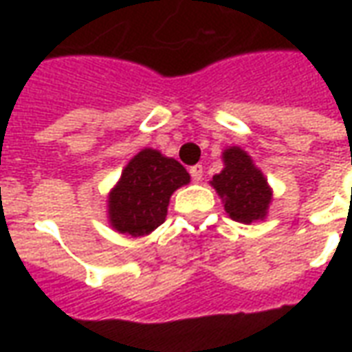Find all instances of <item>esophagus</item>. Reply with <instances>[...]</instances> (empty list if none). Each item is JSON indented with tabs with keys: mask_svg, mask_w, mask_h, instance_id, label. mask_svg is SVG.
Listing matches in <instances>:
<instances>
[{
	"mask_svg": "<svg viewBox=\"0 0 352 352\" xmlns=\"http://www.w3.org/2000/svg\"><path fill=\"white\" fill-rule=\"evenodd\" d=\"M190 175H192V179L196 181V183H199V181L204 179V168H201V166H192Z\"/></svg>",
	"mask_w": 352,
	"mask_h": 352,
	"instance_id": "obj_1",
	"label": "esophagus"
}]
</instances>
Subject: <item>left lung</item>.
Wrapping results in <instances>:
<instances>
[{
    "mask_svg": "<svg viewBox=\"0 0 352 352\" xmlns=\"http://www.w3.org/2000/svg\"><path fill=\"white\" fill-rule=\"evenodd\" d=\"M224 168L209 181L224 204L232 221L251 224L264 221L272 204L273 190L262 169L256 168L247 151L228 146L222 153Z\"/></svg>",
    "mask_w": 352,
    "mask_h": 352,
    "instance_id": "8db88e82",
    "label": "left lung"
}]
</instances>
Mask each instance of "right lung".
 Wrapping results in <instances>:
<instances>
[{"mask_svg":"<svg viewBox=\"0 0 352 352\" xmlns=\"http://www.w3.org/2000/svg\"><path fill=\"white\" fill-rule=\"evenodd\" d=\"M190 183L188 171L156 148L131 158L107 196L111 228L131 237L148 236L166 221L171 194Z\"/></svg>","mask_w":352,"mask_h":352,"instance_id":"right-lung-1","label":"right lung"}]
</instances>
